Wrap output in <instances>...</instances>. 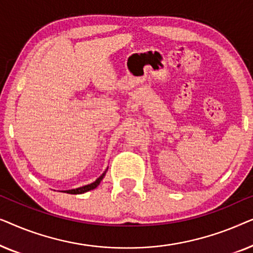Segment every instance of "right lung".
Segmentation results:
<instances>
[{
	"instance_id": "right-lung-1",
	"label": "right lung",
	"mask_w": 253,
	"mask_h": 253,
	"mask_svg": "<svg viewBox=\"0 0 253 253\" xmlns=\"http://www.w3.org/2000/svg\"><path fill=\"white\" fill-rule=\"evenodd\" d=\"M103 176H105V172H103V174H102L101 176H100V177H99L98 179H96L95 182L91 183V184H87V185H85V186H82V188H78V189L67 190V191H64V192H67V193H71V195H81V193L87 192V191H89V190H93V189H95L96 186H98V185L100 184V182L102 181Z\"/></svg>"
}]
</instances>
